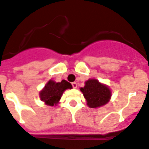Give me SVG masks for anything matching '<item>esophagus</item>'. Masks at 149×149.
Wrapping results in <instances>:
<instances>
[{"label":"esophagus","mask_w":149,"mask_h":149,"mask_svg":"<svg viewBox=\"0 0 149 149\" xmlns=\"http://www.w3.org/2000/svg\"><path fill=\"white\" fill-rule=\"evenodd\" d=\"M72 87H73V88H74V89H77V83H72Z\"/></svg>","instance_id":"34e87169"}]
</instances>
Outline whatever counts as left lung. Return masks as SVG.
<instances>
[{
	"mask_svg": "<svg viewBox=\"0 0 149 149\" xmlns=\"http://www.w3.org/2000/svg\"><path fill=\"white\" fill-rule=\"evenodd\" d=\"M80 91L86 100L89 108H100L109 102L112 91L106 84L100 83L96 79H89L85 82L84 87H81Z\"/></svg>",
	"mask_w": 149,
	"mask_h": 149,
	"instance_id": "left-lung-1",
	"label": "left lung"
}]
</instances>
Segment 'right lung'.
<instances>
[{
  "label": "right lung",
  "instance_id": "1",
  "mask_svg": "<svg viewBox=\"0 0 149 149\" xmlns=\"http://www.w3.org/2000/svg\"><path fill=\"white\" fill-rule=\"evenodd\" d=\"M72 88L71 83L65 79H63L60 83H56L53 79H49L40 92V99L47 106H56L60 102L63 92L66 89Z\"/></svg>",
  "mask_w": 149,
  "mask_h": 149
}]
</instances>
